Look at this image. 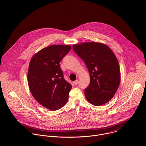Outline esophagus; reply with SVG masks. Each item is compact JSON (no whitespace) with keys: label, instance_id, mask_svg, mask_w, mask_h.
Returning <instances> with one entry per match:
<instances>
[{"label":"esophagus","instance_id":"esophagus-1","mask_svg":"<svg viewBox=\"0 0 146 146\" xmlns=\"http://www.w3.org/2000/svg\"><path fill=\"white\" fill-rule=\"evenodd\" d=\"M78 80H76L75 81H74V84L76 86V85H77L78 84Z\"/></svg>","mask_w":146,"mask_h":146}]
</instances>
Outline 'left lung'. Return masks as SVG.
Instances as JSON below:
<instances>
[{
    "label": "left lung",
    "instance_id": "left-lung-1",
    "mask_svg": "<svg viewBox=\"0 0 146 146\" xmlns=\"http://www.w3.org/2000/svg\"><path fill=\"white\" fill-rule=\"evenodd\" d=\"M75 52L84 62L90 76L85 96L89 102L100 106L109 102L119 86V66L114 52L99 42H84L72 46Z\"/></svg>",
    "mask_w": 146,
    "mask_h": 146
}]
</instances>
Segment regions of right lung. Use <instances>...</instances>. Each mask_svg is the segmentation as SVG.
I'll return each instance as SVG.
<instances>
[{
  "mask_svg": "<svg viewBox=\"0 0 146 146\" xmlns=\"http://www.w3.org/2000/svg\"><path fill=\"white\" fill-rule=\"evenodd\" d=\"M71 49L70 45L49 46L34 55L29 63L28 83L31 92L37 102L51 110L66 105L72 88L59 66Z\"/></svg>",
  "mask_w": 146,
  "mask_h": 146,
  "instance_id": "obj_1",
  "label": "right lung"
}]
</instances>
